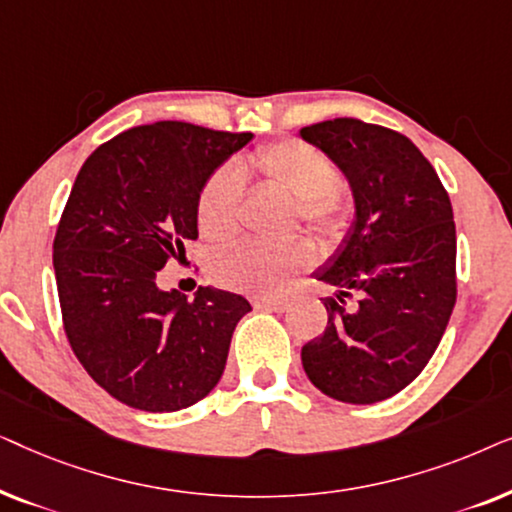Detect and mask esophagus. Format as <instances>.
<instances>
[{
	"mask_svg": "<svg viewBox=\"0 0 512 512\" xmlns=\"http://www.w3.org/2000/svg\"><path fill=\"white\" fill-rule=\"evenodd\" d=\"M256 310H268V312H284L289 307V300L284 298H256L254 300Z\"/></svg>",
	"mask_w": 512,
	"mask_h": 512,
	"instance_id": "esophagus-1",
	"label": "esophagus"
}]
</instances>
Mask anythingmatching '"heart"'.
I'll list each match as a JSON object with an SVG mask.
<instances>
[{
    "mask_svg": "<svg viewBox=\"0 0 512 512\" xmlns=\"http://www.w3.org/2000/svg\"><path fill=\"white\" fill-rule=\"evenodd\" d=\"M254 167L270 184L296 198L300 221L324 240H342L352 226V205L338 188V167L317 146L303 139H282L254 153ZM242 179L223 165L200 186L195 223L209 242H226L240 228ZM312 244L303 237L282 242H240L212 261V277L228 289L249 296H279L300 272L310 268Z\"/></svg>",
    "mask_w": 512,
    "mask_h": 512,
    "instance_id": "1",
    "label": "heart"
}]
</instances>
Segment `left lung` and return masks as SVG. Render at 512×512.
<instances>
[{
    "mask_svg": "<svg viewBox=\"0 0 512 512\" xmlns=\"http://www.w3.org/2000/svg\"><path fill=\"white\" fill-rule=\"evenodd\" d=\"M352 186L356 219L314 272L331 284L328 324L300 352L310 382L342 403L370 405L422 373L457 300V230L433 165L401 132L359 118L300 130ZM362 300L347 311L351 291Z\"/></svg>",
    "mask_w": 512,
    "mask_h": 512,
    "instance_id": "8db88e82",
    "label": "left lung"
}]
</instances>
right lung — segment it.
<instances>
[{"label": "right lung", "mask_w": 512, "mask_h": 512, "mask_svg": "<svg viewBox=\"0 0 512 512\" xmlns=\"http://www.w3.org/2000/svg\"><path fill=\"white\" fill-rule=\"evenodd\" d=\"M251 137L139 125L97 146L76 174L53 240L62 324L88 375L130 408H188L221 380L249 300L212 286L186 300L158 279L198 240L200 186Z\"/></svg>", "instance_id": "obj_1"}]
</instances>
